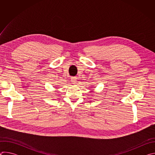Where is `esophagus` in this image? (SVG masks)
<instances>
[{"mask_svg": "<svg viewBox=\"0 0 155 155\" xmlns=\"http://www.w3.org/2000/svg\"><path fill=\"white\" fill-rule=\"evenodd\" d=\"M77 77H71V81L72 82V83L73 84H75L76 83V82H77Z\"/></svg>", "mask_w": 155, "mask_h": 155, "instance_id": "esophagus-1", "label": "esophagus"}]
</instances>
